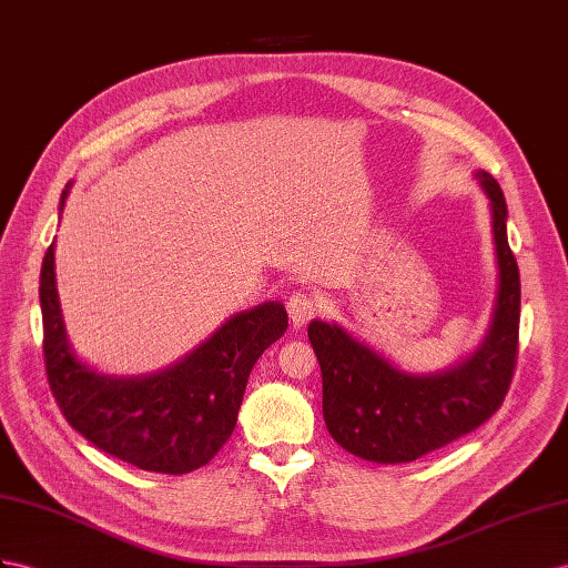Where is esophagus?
Instances as JSON below:
<instances>
[{"mask_svg":"<svg viewBox=\"0 0 568 568\" xmlns=\"http://www.w3.org/2000/svg\"><path fill=\"white\" fill-rule=\"evenodd\" d=\"M318 312H322V304H318V300L307 293H295L287 300V314H290V322H293V326H304Z\"/></svg>","mask_w":568,"mask_h":568,"instance_id":"esophagus-1","label":"esophagus"}]
</instances>
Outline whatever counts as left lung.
Here are the masks:
<instances>
[{"mask_svg":"<svg viewBox=\"0 0 568 568\" xmlns=\"http://www.w3.org/2000/svg\"><path fill=\"white\" fill-rule=\"evenodd\" d=\"M489 199L499 290L483 345L439 374H405L336 324L307 328L322 367L324 419L345 450L374 463H410L460 439L501 408L518 357L520 275L506 240V201L489 172H475Z\"/></svg>","mask_w":568,"mask_h":568,"instance_id":"left-lung-1","label":"left lung"}]
</instances>
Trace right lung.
I'll list each match as a JSON object with an SVG mask.
<instances>
[{
	"label": "right lung",
	"instance_id": "obj_1",
	"mask_svg": "<svg viewBox=\"0 0 568 568\" xmlns=\"http://www.w3.org/2000/svg\"><path fill=\"white\" fill-rule=\"evenodd\" d=\"M40 310L48 384L67 423L105 454L165 475L192 473L223 448L252 367L287 328L283 304L266 302L232 316L174 367L134 379L98 374L67 341L54 244L40 268Z\"/></svg>",
	"mask_w": 568,
	"mask_h": 568
}]
</instances>
